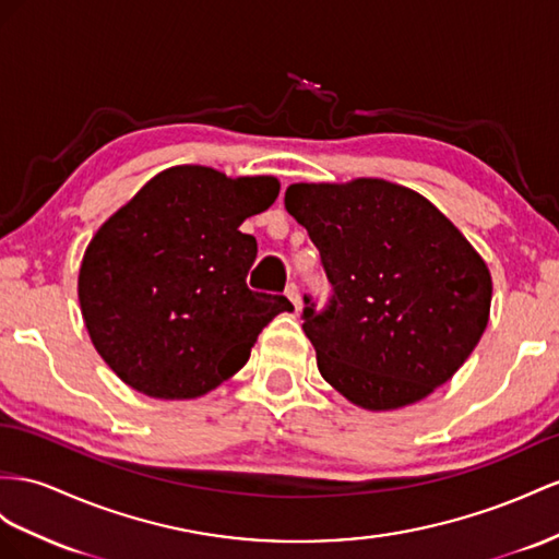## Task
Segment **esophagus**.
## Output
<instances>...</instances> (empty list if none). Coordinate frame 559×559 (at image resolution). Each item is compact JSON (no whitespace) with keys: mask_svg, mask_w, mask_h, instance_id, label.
Listing matches in <instances>:
<instances>
[{"mask_svg":"<svg viewBox=\"0 0 559 559\" xmlns=\"http://www.w3.org/2000/svg\"><path fill=\"white\" fill-rule=\"evenodd\" d=\"M285 297L290 299L293 307L299 311L302 309V297H299V290H297V283H288V288H285Z\"/></svg>","mask_w":559,"mask_h":559,"instance_id":"obj_1","label":"esophagus"}]
</instances>
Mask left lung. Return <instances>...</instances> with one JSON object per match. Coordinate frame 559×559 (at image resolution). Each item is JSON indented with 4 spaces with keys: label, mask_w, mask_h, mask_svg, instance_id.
Instances as JSON below:
<instances>
[{
    "label": "left lung",
    "mask_w": 559,
    "mask_h": 559,
    "mask_svg": "<svg viewBox=\"0 0 559 559\" xmlns=\"http://www.w3.org/2000/svg\"><path fill=\"white\" fill-rule=\"evenodd\" d=\"M285 210L321 252L333 297L302 328L328 384L368 411L449 382L489 323L491 274L420 193L384 179L293 183Z\"/></svg>",
    "instance_id": "obj_1"
}]
</instances>
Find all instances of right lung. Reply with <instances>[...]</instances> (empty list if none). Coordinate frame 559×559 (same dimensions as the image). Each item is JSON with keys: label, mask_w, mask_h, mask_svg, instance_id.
Returning a JSON list of instances; mask_svg holds the SVG:
<instances>
[{"label": "right lung", "mask_w": 559, "mask_h": 559, "mask_svg": "<svg viewBox=\"0 0 559 559\" xmlns=\"http://www.w3.org/2000/svg\"><path fill=\"white\" fill-rule=\"evenodd\" d=\"M276 177L203 165L155 175L98 228L82 257L78 297L96 352L153 399H195L246 366L288 297L254 293L257 240L240 231L274 205Z\"/></svg>", "instance_id": "obj_1"}]
</instances>
